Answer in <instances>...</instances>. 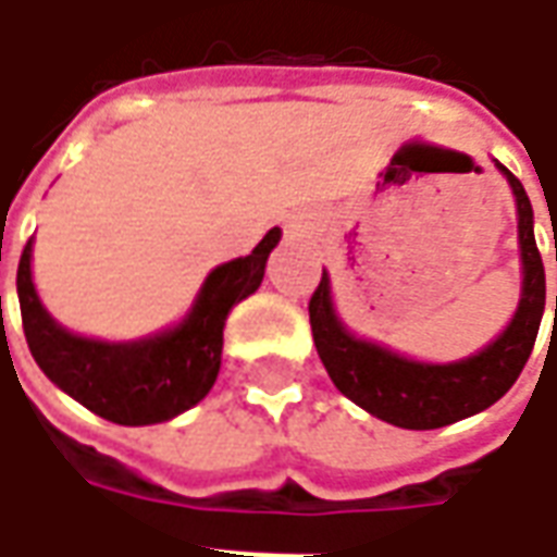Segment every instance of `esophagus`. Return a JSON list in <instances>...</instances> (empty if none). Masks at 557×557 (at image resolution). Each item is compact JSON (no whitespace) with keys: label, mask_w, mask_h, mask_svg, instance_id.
<instances>
[{"label":"esophagus","mask_w":557,"mask_h":557,"mask_svg":"<svg viewBox=\"0 0 557 557\" xmlns=\"http://www.w3.org/2000/svg\"><path fill=\"white\" fill-rule=\"evenodd\" d=\"M286 230H289V235H295V238H301L304 232H307V226H304L301 220H289V223H286Z\"/></svg>","instance_id":"34e87169"}]
</instances>
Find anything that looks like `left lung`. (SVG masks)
<instances>
[{
    "label": "left lung",
    "mask_w": 557,
    "mask_h": 557,
    "mask_svg": "<svg viewBox=\"0 0 557 557\" xmlns=\"http://www.w3.org/2000/svg\"><path fill=\"white\" fill-rule=\"evenodd\" d=\"M495 166L504 172L516 196L522 295H519V307L510 325L504 327V334L492 339L486 349L454 363L411 361L379 343L355 337L349 327L339 322L325 271H322V283L315 286L310 298L313 343L331 382L355 406L403 430H438V426L490 409L492 403H498L513 387L528 355L534 349L543 307H546V271H543V259L534 242V211H531V199L522 182L502 163Z\"/></svg>",
    "instance_id": "1"
}]
</instances>
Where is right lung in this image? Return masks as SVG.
Segmentation results:
<instances>
[{
	"mask_svg": "<svg viewBox=\"0 0 557 557\" xmlns=\"http://www.w3.org/2000/svg\"><path fill=\"white\" fill-rule=\"evenodd\" d=\"M280 230L268 232L253 253L218 265L202 283L190 313L175 327L131 343L77 337L44 310L32 283V238L17 268L23 334L44 375L95 414L148 426L182 414L206 397L220 373L223 325L238 301L259 289Z\"/></svg>",
	"mask_w": 557,
	"mask_h": 557,
	"instance_id": "right-lung-1",
	"label": "right lung"
}]
</instances>
